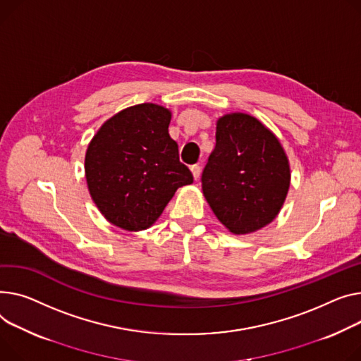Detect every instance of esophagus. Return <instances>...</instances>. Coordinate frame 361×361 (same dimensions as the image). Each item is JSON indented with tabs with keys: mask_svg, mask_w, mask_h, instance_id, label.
<instances>
[{
	"mask_svg": "<svg viewBox=\"0 0 361 361\" xmlns=\"http://www.w3.org/2000/svg\"><path fill=\"white\" fill-rule=\"evenodd\" d=\"M190 170H191V173H193V177H195V180H197V178L200 177V173H202V168H200V165H199V164H195V165H191V166H190Z\"/></svg>",
	"mask_w": 361,
	"mask_h": 361,
	"instance_id": "obj_1",
	"label": "esophagus"
}]
</instances>
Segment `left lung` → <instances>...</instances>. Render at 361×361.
I'll return each mask as SVG.
<instances>
[{
  "instance_id": "left-lung-1",
  "label": "left lung",
  "mask_w": 361,
  "mask_h": 361,
  "mask_svg": "<svg viewBox=\"0 0 361 361\" xmlns=\"http://www.w3.org/2000/svg\"><path fill=\"white\" fill-rule=\"evenodd\" d=\"M289 185V161L266 126L243 113L218 120L216 147L202 173V188L216 218L232 233L269 225Z\"/></svg>"
}]
</instances>
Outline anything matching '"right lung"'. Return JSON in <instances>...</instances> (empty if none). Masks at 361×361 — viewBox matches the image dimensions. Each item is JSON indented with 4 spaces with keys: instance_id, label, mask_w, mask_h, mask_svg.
I'll use <instances>...</instances> for the list:
<instances>
[{
    "instance_id": "add662e5",
    "label": "right lung",
    "mask_w": 361,
    "mask_h": 361,
    "mask_svg": "<svg viewBox=\"0 0 361 361\" xmlns=\"http://www.w3.org/2000/svg\"><path fill=\"white\" fill-rule=\"evenodd\" d=\"M171 113L145 103L117 113L85 155L90 195L104 218L126 231L149 228L178 187L193 183L168 133Z\"/></svg>"
}]
</instances>
